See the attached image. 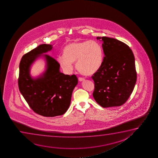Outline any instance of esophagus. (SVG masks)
I'll use <instances>...</instances> for the list:
<instances>
[{"instance_id": "34e87169", "label": "esophagus", "mask_w": 158, "mask_h": 158, "mask_svg": "<svg viewBox=\"0 0 158 158\" xmlns=\"http://www.w3.org/2000/svg\"><path fill=\"white\" fill-rule=\"evenodd\" d=\"M85 80L84 78H79V80L80 81H84Z\"/></svg>"}]
</instances>
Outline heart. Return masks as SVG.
<instances>
[{"mask_svg":"<svg viewBox=\"0 0 158 158\" xmlns=\"http://www.w3.org/2000/svg\"><path fill=\"white\" fill-rule=\"evenodd\" d=\"M64 56H59L58 62L64 71H72L73 63L80 73L90 76L95 73L102 66V49L98 42L93 40L76 41L65 46Z\"/></svg>","mask_w":158,"mask_h":158,"instance_id":"b5f03b06","label":"heart"}]
</instances>
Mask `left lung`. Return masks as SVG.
I'll use <instances>...</instances> for the list:
<instances>
[{"instance_id": "8db88e82", "label": "left lung", "mask_w": 158, "mask_h": 158, "mask_svg": "<svg viewBox=\"0 0 158 158\" xmlns=\"http://www.w3.org/2000/svg\"><path fill=\"white\" fill-rule=\"evenodd\" d=\"M102 40L104 56L102 66L92 77L93 96L102 107L121 106L134 89L136 72L134 54L128 46L117 39L97 37Z\"/></svg>"}]
</instances>
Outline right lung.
<instances>
[{
  "mask_svg": "<svg viewBox=\"0 0 158 158\" xmlns=\"http://www.w3.org/2000/svg\"><path fill=\"white\" fill-rule=\"evenodd\" d=\"M52 48V45H40L24 55L19 64L20 92L35 112L46 117L61 115L67 111L72 92L78 84L76 75L61 73L59 63L48 54H43ZM39 57L46 60V71L34 78L30 75V67Z\"/></svg>",
  "mask_w": 158,
  "mask_h": 158,
  "instance_id": "right-lung-1",
  "label": "right lung"
}]
</instances>
